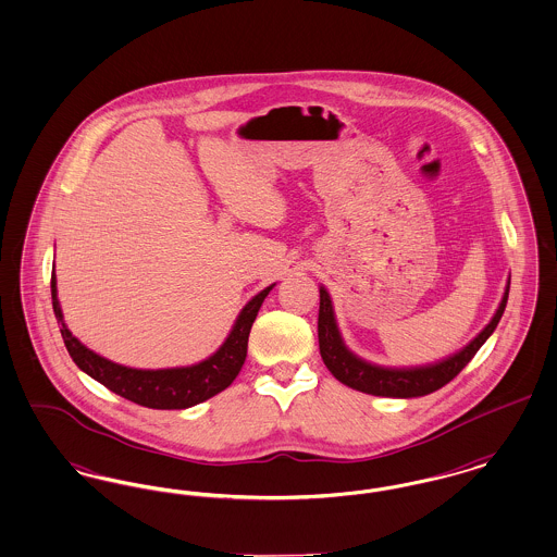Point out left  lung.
Listing matches in <instances>:
<instances>
[{
  "label": "left lung",
  "mask_w": 557,
  "mask_h": 557,
  "mask_svg": "<svg viewBox=\"0 0 557 557\" xmlns=\"http://www.w3.org/2000/svg\"><path fill=\"white\" fill-rule=\"evenodd\" d=\"M510 277L504 289L502 302L493 312L490 323L458 352L419 367H383L358 357L346 346L337 327L332 296L325 286H319V352L332 375L339 383L357 392L381 398H421L444 387L445 383L456 377L479 352V348L490 339L506 311Z\"/></svg>",
  "instance_id": "left-lung-1"
}]
</instances>
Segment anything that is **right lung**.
Wrapping results in <instances>:
<instances>
[{
  "label": "right lung",
  "instance_id": "right-lung-1",
  "mask_svg": "<svg viewBox=\"0 0 557 557\" xmlns=\"http://www.w3.org/2000/svg\"><path fill=\"white\" fill-rule=\"evenodd\" d=\"M273 286L275 284L261 289L246 302L243 311L238 312L230 334L225 335L222 346L211 357L188 367L172 369H134L126 364H117L110 358L92 352L76 335H72L58 300L55 265L51 273V302L66 344L67 355L83 373H87L113 394L134 404L157 410H184L218 396L240 373L246 360L250 327Z\"/></svg>",
  "mask_w": 557,
  "mask_h": 557
}]
</instances>
